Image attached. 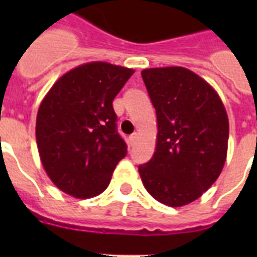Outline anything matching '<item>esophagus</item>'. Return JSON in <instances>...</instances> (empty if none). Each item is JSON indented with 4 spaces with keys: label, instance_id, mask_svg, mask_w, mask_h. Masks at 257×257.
Here are the masks:
<instances>
[{
    "label": "esophagus",
    "instance_id": "obj_1",
    "mask_svg": "<svg viewBox=\"0 0 257 257\" xmlns=\"http://www.w3.org/2000/svg\"><path fill=\"white\" fill-rule=\"evenodd\" d=\"M137 133H135V135H132V136H129V145H133L135 143H136L137 140Z\"/></svg>",
    "mask_w": 257,
    "mask_h": 257
}]
</instances>
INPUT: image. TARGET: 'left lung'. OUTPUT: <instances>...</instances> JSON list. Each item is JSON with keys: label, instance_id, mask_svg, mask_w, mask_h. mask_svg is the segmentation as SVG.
I'll use <instances>...</instances> for the list:
<instances>
[{"label": "left lung", "instance_id": "left-lung-1", "mask_svg": "<svg viewBox=\"0 0 257 257\" xmlns=\"http://www.w3.org/2000/svg\"><path fill=\"white\" fill-rule=\"evenodd\" d=\"M157 116L156 149L139 167L145 189L168 207H183L208 191L227 160L229 121L220 96L183 66L141 72Z\"/></svg>", "mask_w": 257, "mask_h": 257}]
</instances>
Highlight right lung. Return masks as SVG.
I'll return each instance as SVG.
<instances>
[{"label": "right lung", "instance_id": "add662e5", "mask_svg": "<svg viewBox=\"0 0 257 257\" xmlns=\"http://www.w3.org/2000/svg\"><path fill=\"white\" fill-rule=\"evenodd\" d=\"M133 73L109 62H86L62 74L42 98L38 153L46 175L66 195L90 199L102 193L126 155L112 102Z\"/></svg>", "mask_w": 257, "mask_h": 257}]
</instances>
